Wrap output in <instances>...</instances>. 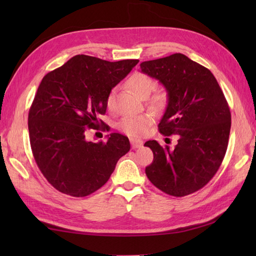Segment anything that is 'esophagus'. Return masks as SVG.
<instances>
[{
	"mask_svg": "<svg viewBox=\"0 0 256 256\" xmlns=\"http://www.w3.org/2000/svg\"><path fill=\"white\" fill-rule=\"evenodd\" d=\"M131 145H132V148H138L143 145V140L131 138Z\"/></svg>",
	"mask_w": 256,
	"mask_h": 256,
	"instance_id": "1",
	"label": "esophagus"
}]
</instances>
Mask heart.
Returning a JSON list of instances; mask_svg holds the SVG:
<instances>
[{"instance_id": "obj_1", "label": "heart", "mask_w": 256, "mask_h": 256, "mask_svg": "<svg viewBox=\"0 0 256 256\" xmlns=\"http://www.w3.org/2000/svg\"><path fill=\"white\" fill-rule=\"evenodd\" d=\"M128 88L135 92L140 98H146L154 88V80L148 74L142 72H134L126 81ZM166 96L164 92H157L153 96L150 103L155 106H162L165 103ZM114 104V92H110L106 98L108 108H112ZM153 123V116L150 113L138 114V116H123L118 123V128L128 136L138 138L143 135L150 125Z\"/></svg>"}]
</instances>
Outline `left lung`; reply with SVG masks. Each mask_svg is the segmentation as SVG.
<instances>
[{
    "instance_id": "left-lung-1",
    "label": "left lung",
    "mask_w": 256,
    "mask_h": 256,
    "mask_svg": "<svg viewBox=\"0 0 256 256\" xmlns=\"http://www.w3.org/2000/svg\"><path fill=\"white\" fill-rule=\"evenodd\" d=\"M143 74L167 91V108L158 124L162 135H178L172 150L148 140L154 154L145 168L155 187L175 197L196 192L216 175L224 158L231 128L230 108L209 69L182 54L144 62Z\"/></svg>"
}]
</instances>
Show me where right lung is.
<instances>
[{
    "mask_svg": "<svg viewBox=\"0 0 256 256\" xmlns=\"http://www.w3.org/2000/svg\"><path fill=\"white\" fill-rule=\"evenodd\" d=\"M138 62L77 55L42 78L28 113L30 140L38 168L58 192L72 197L96 192L130 150L122 134L111 133L106 142L94 143L86 133L108 131L98 118L106 111L111 90Z\"/></svg>",
    "mask_w": 256,
    "mask_h": 256,
    "instance_id": "obj_1",
    "label": "right lung"
}]
</instances>
